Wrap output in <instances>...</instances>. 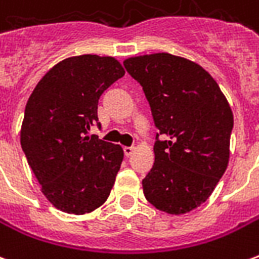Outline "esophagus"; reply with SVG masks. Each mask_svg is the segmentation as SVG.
<instances>
[{
  "label": "esophagus",
  "instance_id": "1",
  "mask_svg": "<svg viewBox=\"0 0 259 259\" xmlns=\"http://www.w3.org/2000/svg\"><path fill=\"white\" fill-rule=\"evenodd\" d=\"M123 151L126 157H130V155L133 154V151H135V148H133V147H124Z\"/></svg>",
  "mask_w": 259,
  "mask_h": 259
}]
</instances>
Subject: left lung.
Here are the masks:
<instances>
[{
	"mask_svg": "<svg viewBox=\"0 0 259 259\" xmlns=\"http://www.w3.org/2000/svg\"><path fill=\"white\" fill-rule=\"evenodd\" d=\"M141 85L159 135L155 162L143 179L144 195L159 211L182 215L208 200L228 168L233 112L205 69L168 53L124 59Z\"/></svg>",
	"mask_w": 259,
	"mask_h": 259,
	"instance_id": "8db88e82",
	"label": "left lung"
}]
</instances>
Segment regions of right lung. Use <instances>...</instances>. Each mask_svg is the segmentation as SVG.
Segmentation results:
<instances>
[{
  "mask_svg": "<svg viewBox=\"0 0 259 259\" xmlns=\"http://www.w3.org/2000/svg\"><path fill=\"white\" fill-rule=\"evenodd\" d=\"M123 74L113 57H70L50 69L29 97L20 146L42 194L59 211L83 215L109 197L123 150L89 130L98 123L101 94Z\"/></svg>",
  "mask_w": 259,
  "mask_h": 259,
  "instance_id": "1",
  "label": "right lung"
}]
</instances>
